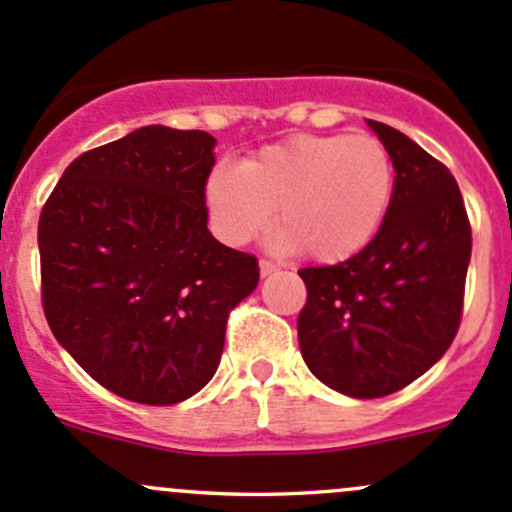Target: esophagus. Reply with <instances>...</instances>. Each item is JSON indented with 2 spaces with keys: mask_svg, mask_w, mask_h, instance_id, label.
<instances>
[{
  "mask_svg": "<svg viewBox=\"0 0 512 512\" xmlns=\"http://www.w3.org/2000/svg\"><path fill=\"white\" fill-rule=\"evenodd\" d=\"M272 272H277V265H275V262H270V260H260V275H262V277H270Z\"/></svg>",
  "mask_w": 512,
  "mask_h": 512,
  "instance_id": "obj_1",
  "label": "esophagus"
}]
</instances>
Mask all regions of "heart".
Segmentation results:
<instances>
[{
  "label": "heart",
  "mask_w": 512,
  "mask_h": 512,
  "mask_svg": "<svg viewBox=\"0 0 512 512\" xmlns=\"http://www.w3.org/2000/svg\"><path fill=\"white\" fill-rule=\"evenodd\" d=\"M396 170L389 148L369 133H299L215 168L205 208L215 235L245 245L270 227L282 245L322 265L364 250L389 215Z\"/></svg>",
  "instance_id": "b5f03b06"
}]
</instances>
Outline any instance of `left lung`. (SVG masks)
Here are the masks:
<instances>
[{
  "instance_id": "obj_1",
  "label": "left lung",
  "mask_w": 512,
  "mask_h": 512,
  "mask_svg": "<svg viewBox=\"0 0 512 512\" xmlns=\"http://www.w3.org/2000/svg\"><path fill=\"white\" fill-rule=\"evenodd\" d=\"M394 158L389 215L349 260L304 267L299 349L322 384L379 399L426 374L463 314L471 223L451 170L396 128L366 121Z\"/></svg>"
}]
</instances>
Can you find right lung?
I'll return each instance as SVG.
<instances>
[{"label":"right lung","instance_id":"right-lung-1","mask_svg":"<svg viewBox=\"0 0 512 512\" xmlns=\"http://www.w3.org/2000/svg\"><path fill=\"white\" fill-rule=\"evenodd\" d=\"M205 131L143 126L81 153L41 208V304L56 342L113 394L168 406L220 364L257 257L208 230Z\"/></svg>","mask_w":512,"mask_h":512}]
</instances>
